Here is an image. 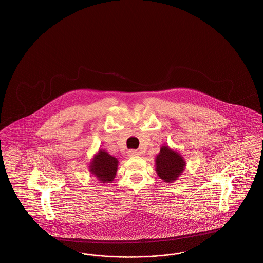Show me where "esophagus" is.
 Here are the masks:
<instances>
[{"label":"esophagus","mask_w":263,"mask_h":263,"mask_svg":"<svg viewBox=\"0 0 263 263\" xmlns=\"http://www.w3.org/2000/svg\"><path fill=\"white\" fill-rule=\"evenodd\" d=\"M139 155H140V152L137 151V149H130V151L128 152V156H129V157H137V156H139Z\"/></svg>","instance_id":"esophagus-1"}]
</instances>
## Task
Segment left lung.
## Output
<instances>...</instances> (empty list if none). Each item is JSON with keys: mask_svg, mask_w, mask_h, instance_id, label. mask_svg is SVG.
<instances>
[{"mask_svg": "<svg viewBox=\"0 0 263 263\" xmlns=\"http://www.w3.org/2000/svg\"><path fill=\"white\" fill-rule=\"evenodd\" d=\"M157 173L164 182L176 180L185 167L184 159L168 147H162L156 158Z\"/></svg>", "mask_w": 263, "mask_h": 263, "instance_id": "1", "label": "left lung"}]
</instances>
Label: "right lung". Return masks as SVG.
<instances>
[{
    "label": "right lung",
    "mask_w": 263,
    "mask_h": 263,
    "mask_svg": "<svg viewBox=\"0 0 263 263\" xmlns=\"http://www.w3.org/2000/svg\"><path fill=\"white\" fill-rule=\"evenodd\" d=\"M118 160L116 158L108 155L105 151H100V153L95 157L91 163V171L99 178L100 181L111 182L116 177Z\"/></svg>",
    "instance_id": "1"
}]
</instances>
